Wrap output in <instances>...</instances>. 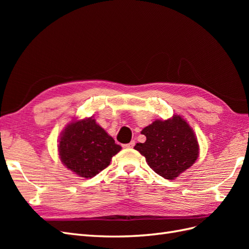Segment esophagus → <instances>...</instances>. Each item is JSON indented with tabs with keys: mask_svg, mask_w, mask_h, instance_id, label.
I'll list each match as a JSON object with an SVG mask.
<instances>
[{
	"mask_svg": "<svg viewBox=\"0 0 249 249\" xmlns=\"http://www.w3.org/2000/svg\"><path fill=\"white\" fill-rule=\"evenodd\" d=\"M124 148H133L135 146V141L132 140L130 143H127V144H124L123 145Z\"/></svg>",
	"mask_w": 249,
	"mask_h": 249,
	"instance_id": "esophagus-1",
	"label": "esophagus"
}]
</instances>
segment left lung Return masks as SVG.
Listing matches in <instances>:
<instances>
[{
	"label": "left lung",
	"mask_w": 249,
	"mask_h": 249,
	"mask_svg": "<svg viewBox=\"0 0 249 249\" xmlns=\"http://www.w3.org/2000/svg\"><path fill=\"white\" fill-rule=\"evenodd\" d=\"M144 143H137L135 149L145 157L148 166L166 179H175L189 168L198 158L196 137L186 120L175 115L144 127Z\"/></svg>",
	"instance_id": "obj_1"
}]
</instances>
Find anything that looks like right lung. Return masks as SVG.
Segmentation results:
<instances>
[{
	"mask_svg": "<svg viewBox=\"0 0 249 249\" xmlns=\"http://www.w3.org/2000/svg\"><path fill=\"white\" fill-rule=\"evenodd\" d=\"M122 146L95 123L92 117L74 120L65 127L59 140V156L77 176L92 178L109 166Z\"/></svg>",
	"mask_w": 249,
	"mask_h": 249,
	"instance_id": "add662e5",
	"label": "right lung"
}]
</instances>
